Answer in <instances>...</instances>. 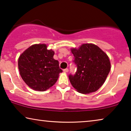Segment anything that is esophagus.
Wrapping results in <instances>:
<instances>
[{"label":"esophagus","mask_w":131,"mask_h":131,"mask_svg":"<svg viewBox=\"0 0 131 131\" xmlns=\"http://www.w3.org/2000/svg\"><path fill=\"white\" fill-rule=\"evenodd\" d=\"M63 71H64V72H65V73H67L68 71H69V69H64V70H63Z\"/></svg>","instance_id":"obj_1"}]
</instances>
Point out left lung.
<instances>
[{
  "label": "left lung",
  "mask_w": 131,
  "mask_h": 131,
  "mask_svg": "<svg viewBox=\"0 0 131 131\" xmlns=\"http://www.w3.org/2000/svg\"><path fill=\"white\" fill-rule=\"evenodd\" d=\"M70 50L78 68L76 74L69 77L71 85L81 94L95 92L104 83L110 71L108 55L93 43H83Z\"/></svg>",
  "instance_id": "8db88e82"
}]
</instances>
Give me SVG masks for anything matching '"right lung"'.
I'll return each instance as SVG.
<instances>
[{
    "label": "right lung",
    "instance_id": "right-lung-1",
    "mask_svg": "<svg viewBox=\"0 0 131 131\" xmlns=\"http://www.w3.org/2000/svg\"><path fill=\"white\" fill-rule=\"evenodd\" d=\"M46 44H35L20 55L18 66L21 78L35 91L43 92L52 86L62 70L53 58L54 51L48 49Z\"/></svg>",
    "mask_w": 131,
    "mask_h": 131
}]
</instances>
